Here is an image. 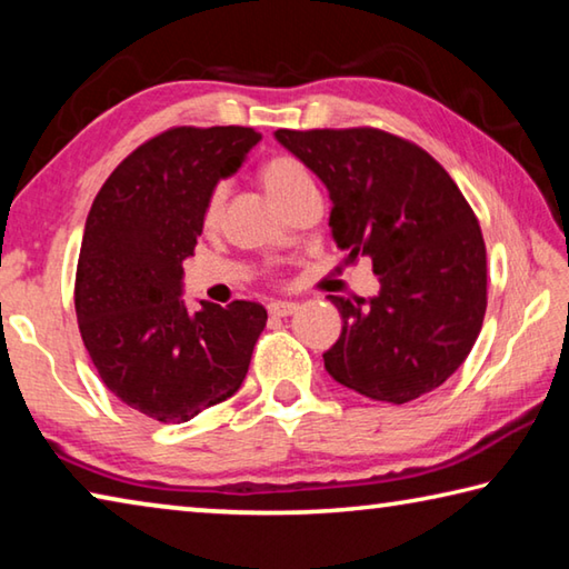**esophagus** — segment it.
Instances as JSON below:
<instances>
[{
    "mask_svg": "<svg viewBox=\"0 0 569 569\" xmlns=\"http://www.w3.org/2000/svg\"><path fill=\"white\" fill-rule=\"evenodd\" d=\"M296 311H298V303H291V301L268 303V313L276 316V319H286V316H293Z\"/></svg>",
    "mask_w": 569,
    "mask_h": 569,
    "instance_id": "esophagus-1",
    "label": "esophagus"
}]
</instances>
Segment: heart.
<instances>
[{
  "mask_svg": "<svg viewBox=\"0 0 569 569\" xmlns=\"http://www.w3.org/2000/svg\"><path fill=\"white\" fill-rule=\"evenodd\" d=\"M258 176H261L266 192L273 198V203L278 208H281L288 198H293L298 190L313 186L311 170H308L301 160H296L291 156L268 158L261 166V172H258ZM223 198H226L223 186H216L213 190H210L208 203H206V223L208 226L218 220Z\"/></svg>",
  "mask_w": 569,
  "mask_h": 569,
  "instance_id": "heart-1",
  "label": "heart"
}]
</instances>
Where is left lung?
Returning <instances> with one entry per match:
<instances>
[{"label":"left lung","instance_id":"left-lung-1","mask_svg":"<svg viewBox=\"0 0 569 569\" xmlns=\"http://www.w3.org/2000/svg\"><path fill=\"white\" fill-rule=\"evenodd\" d=\"M331 196V236L369 256L379 293L329 296L343 329L326 371L373 401L407 403L441 387L475 346L487 311L479 220L427 150L377 128L276 130Z\"/></svg>","mask_w":569,"mask_h":569}]
</instances>
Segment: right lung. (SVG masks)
Instances as JSON below:
<instances>
[{
    "instance_id": "add662e5",
    "label": "right lung",
    "mask_w": 569,
    "mask_h": 569,
    "mask_svg": "<svg viewBox=\"0 0 569 569\" xmlns=\"http://www.w3.org/2000/svg\"><path fill=\"white\" fill-rule=\"evenodd\" d=\"M261 140L253 128H170L104 180L84 223L74 313L100 379L130 409L180 423L240 389L268 313L256 301L182 303V261L206 203Z\"/></svg>"
}]
</instances>
